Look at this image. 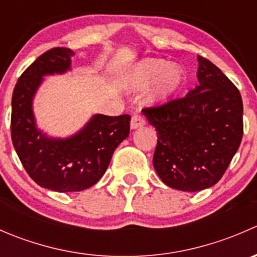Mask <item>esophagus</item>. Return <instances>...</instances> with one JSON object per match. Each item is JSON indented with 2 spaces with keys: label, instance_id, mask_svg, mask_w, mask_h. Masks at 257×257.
I'll list each match as a JSON object with an SVG mask.
<instances>
[{
  "label": "esophagus",
  "instance_id": "34e87169",
  "mask_svg": "<svg viewBox=\"0 0 257 257\" xmlns=\"http://www.w3.org/2000/svg\"><path fill=\"white\" fill-rule=\"evenodd\" d=\"M143 125H145V119L143 118V116L138 115V114H136V115L132 116V120H131V128L132 129H138Z\"/></svg>",
  "mask_w": 257,
  "mask_h": 257
}]
</instances>
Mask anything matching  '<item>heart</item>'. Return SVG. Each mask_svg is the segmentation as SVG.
<instances>
[{"label": "heart", "mask_w": 257, "mask_h": 257, "mask_svg": "<svg viewBox=\"0 0 257 257\" xmlns=\"http://www.w3.org/2000/svg\"><path fill=\"white\" fill-rule=\"evenodd\" d=\"M184 82V72L177 64L164 59L147 58L128 69L124 76V85L132 92H141L152 88L148 99L152 103H162L178 92Z\"/></svg>", "instance_id": "1"}]
</instances>
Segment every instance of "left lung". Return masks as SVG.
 <instances>
[{"label": "left lung", "instance_id": "8db88e82", "mask_svg": "<svg viewBox=\"0 0 257 257\" xmlns=\"http://www.w3.org/2000/svg\"><path fill=\"white\" fill-rule=\"evenodd\" d=\"M198 62L199 84L185 97L143 109L158 134L155 172L165 185L190 193L221 179L243 133L239 89L208 59Z\"/></svg>", "mask_w": 257, "mask_h": 257}]
</instances>
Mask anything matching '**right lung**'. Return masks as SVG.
<instances>
[{"label":"right lung","instance_id":"obj_1","mask_svg":"<svg viewBox=\"0 0 257 257\" xmlns=\"http://www.w3.org/2000/svg\"><path fill=\"white\" fill-rule=\"evenodd\" d=\"M74 52L57 47L38 57L18 79L12 94V143L23 168L42 188L82 191L104 175L114 150L129 136L131 116L94 114L67 138L49 137L37 126L33 99L43 77L71 71Z\"/></svg>","mask_w":257,"mask_h":257}]
</instances>
